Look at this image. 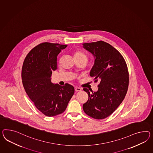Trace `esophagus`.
I'll return each instance as SVG.
<instances>
[{"instance_id": "1", "label": "esophagus", "mask_w": 153, "mask_h": 153, "mask_svg": "<svg viewBox=\"0 0 153 153\" xmlns=\"http://www.w3.org/2000/svg\"><path fill=\"white\" fill-rule=\"evenodd\" d=\"M82 90V88H79V87H75V91H76V92H78V91H81V90Z\"/></svg>"}]
</instances>
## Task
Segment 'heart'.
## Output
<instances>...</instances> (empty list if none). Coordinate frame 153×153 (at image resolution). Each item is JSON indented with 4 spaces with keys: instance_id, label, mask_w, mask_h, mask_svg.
I'll return each mask as SVG.
<instances>
[{
    "instance_id": "1",
    "label": "heart",
    "mask_w": 153,
    "mask_h": 153,
    "mask_svg": "<svg viewBox=\"0 0 153 153\" xmlns=\"http://www.w3.org/2000/svg\"><path fill=\"white\" fill-rule=\"evenodd\" d=\"M74 57L75 60H85L87 62L88 61V58L86 55L81 51H76L74 53Z\"/></svg>"
}]
</instances>
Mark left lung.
I'll return each instance as SVG.
<instances>
[{
	"instance_id": "8db88e82",
	"label": "left lung",
	"mask_w": 153,
	"mask_h": 153,
	"mask_svg": "<svg viewBox=\"0 0 153 153\" xmlns=\"http://www.w3.org/2000/svg\"><path fill=\"white\" fill-rule=\"evenodd\" d=\"M83 48L94 55L95 61L90 72L94 82L99 81L97 91L88 94L82 105L84 111L95 119L109 117L118 108L126 97L129 85V72L122 54L103 41L82 44Z\"/></svg>"
}]
</instances>
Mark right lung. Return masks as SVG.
<instances>
[{"mask_svg": "<svg viewBox=\"0 0 153 153\" xmlns=\"http://www.w3.org/2000/svg\"><path fill=\"white\" fill-rule=\"evenodd\" d=\"M67 45L45 42L33 48L24 61L22 79L24 88L35 107L47 117L63 113L74 93V88L51 82L57 69V56Z\"/></svg>", "mask_w": 153, "mask_h": 153, "instance_id": "add662e5", "label": "right lung"}]
</instances>
